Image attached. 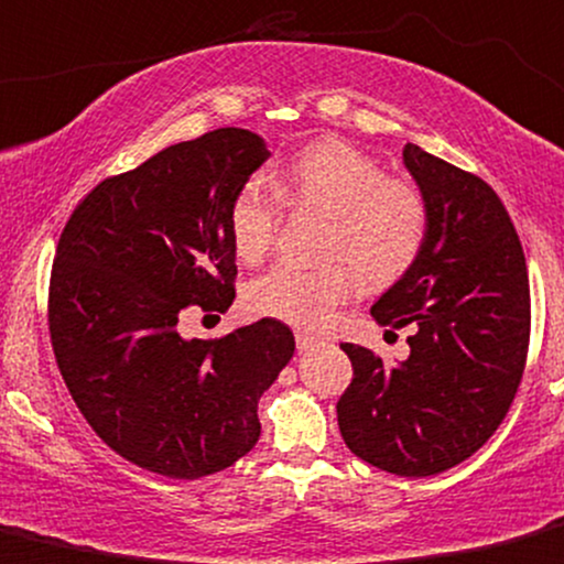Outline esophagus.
Here are the masks:
<instances>
[{"mask_svg":"<svg viewBox=\"0 0 564 564\" xmlns=\"http://www.w3.org/2000/svg\"><path fill=\"white\" fill-rule=\"evenodd\" d=\"M294 337H297V348H300V351H311V348H316L318 343H322L316 335H311V332H297V335H294Z\"/></svg>","mask_w":564,"mask_h":564,"instance_id":"1","label":"esophagus"}]
</instances>
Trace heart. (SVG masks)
I'll use <instances>...</instances> for the list:
<instances>
[{"instance_id":"b5f03b06","label":"heart","mask_w":564,"mask_h":564,"mask_svg":"<svg viewBox=\"0 0 564 564\" xmlns=\"http://www.w3.org/2000/svg\"><path fill=\"white\" fill-rule=\"evenodd\" d=\"M281 199L294 210L327 213L318 257L327 264H278L248 286V307L259 316L318 327L332 307L365 286L400 281L422 257L430 213L419 188L389 177L381 162L343 140H322L300 151L283 170L251 177L229 207L235 253L257 264L281 227Z\"/></svg>"}]
</instances>
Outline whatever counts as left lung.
Here are the masks:
<instances>
[{
  "mask_svg": "<svg viewBox=\"0 0 564 564\" xmlns=\"http://www.w3.org/2000/svg\"><path fill=\"white\" fill-rule=\"evenodd\" d=\"M402 162L430 227L422 257L370 313L381 327L411 324V354L391 365L343 343L354 378L337 400V424L359 459L424 478L476 454L506 419L530 346V278L489 183L413 142Z\"/></svg>",
  "mask_w": 564,
  "mask_h": 564,
  "instance_id": "1",
  "label": "left lung"
}]
</instances>
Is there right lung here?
I'll return each mask as SVG.
<instances>
[{"mask_svg": "<svg viewBox=\"0 0 564 564\" xmlns=\"http://www.w3.org/2000/svg\"><path fill=\"white\" fill-rule=\"evenodd\" d=\"M267 156L235 127L177 142L105 177L58 237L47 294L58 370L91 430L142 470L192 481L235 465L294 354L275 318L218 340L177 332L186 307L232 305L229 207Z\"/></svg>", "mask_w": 564, "mask_h": 564, "instance_id": "add662e5", "label": "right lung"}]
</instances>
